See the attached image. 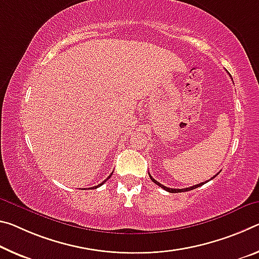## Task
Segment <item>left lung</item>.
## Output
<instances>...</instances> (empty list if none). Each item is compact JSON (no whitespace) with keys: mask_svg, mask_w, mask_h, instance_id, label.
<instances>
[{"mask_svg":"<svg viewBox=\"0 0 259 259\" xmlns=\"http://www.w3.org/2000/svg\"><path fill=\"white\" fill-rule=\"evenodd\" d=\"M149 175H150V173H149ZM218 175V174H217ZM217 175H214L213 176L212 179H214ZM150 179L152 180V181H153L155 184H157V186H159V187H161L162 189H165L166 191H168V192H171V194H175V192H183V191H189V190H192V189H196V188H198V187H200V186H203V184H205L206 183L207 181H205V182H202V183H199V184H196V186H192V187H190V188H184V189H173V188H168V187H165L163 186V184H161V183H159L158 181H155V180L152 178V176L150 175ZM211 179V180H212ZM211 180H208V181H211Z\"/></svg>","mask_w":259,"mask_h":259,"instance_id":"left-lung-1","label":"left lung"}]
</instances>
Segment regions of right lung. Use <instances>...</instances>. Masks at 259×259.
<instances>
[{
  "instance_id": "obj_1",
  "label": "right lung",
  "mask_w": 259,
  "mask_h": 259,
  "mask_svg": "<svg viewBox=\"0 0 259 259\" xmlns=\"http://www.w3.org/2000/svg\"><path fill=\"white\" fill-rule=\"evenodd\" d=\"M112 175H113V173H112V174H110V175H109V176H108V178H107V179H106V180H105V181H104V182H101V183H100V184H98V186H96V187H93V188H99V187H100V186H102V184H104V183H105V182H106V181H107V180H108V179H110V176H112Z\"/></svg>"
}]
</instances>
